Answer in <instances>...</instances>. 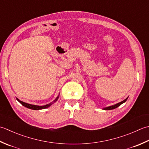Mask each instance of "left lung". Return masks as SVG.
Masks as SVG:
<instances>
[{
	"instance_id": "left-lung-1",
	"label": "left lung",
	"mask_w": 149,
	"mask_h": 149,
	"mask_svg": "<svg viewBox=\"0 0 149 149\" xmlns=\"http://www.w3.org/2000/svg\"><path fill=\"white\" fill-rule=\"evenodd\" d=\"M127 99H128V97H127V98L126 99L123 100V101H121V102H119V103H118V104H114V105H113L109 106V107L103 108V109H104V110H112V109H116V108H117L118 107H119V106L121 105L122 104H123V103H125V102L127 101Z\"/></svg>"
}]
</instances>
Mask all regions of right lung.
Here are the masks:
<instances>
[{
	"mask_svg": "<svg viewBox=\"0 0 149 149\" xmlns=\"http://www.w3.org/2000/svg\"><path fill=\"white\" fill-rule=\"evenodd\" d=\"M58 98H59V95H58V96L56 97V99L54 100L53 102L50 103V104H46V105H41V106H40V105H36L29 104H28V103H26V102H22V101H20V100L19 99H18L17 98H17V100H18V101H19V102L21 104H22L23 106H24V107H26L28 108V109H33V110H40V109H46V108H47V107H50V106H51V105L53 104L54 102H56L57 101L58 99Z\"/></svg>",
	"mask_w": 149,
	"mask_h": 149,
	"instance_id": "right-lung-1",
	"label": "right lung"
}]
</instances>
